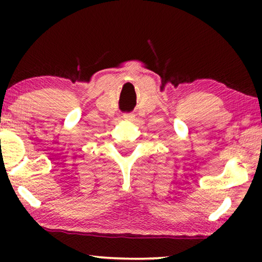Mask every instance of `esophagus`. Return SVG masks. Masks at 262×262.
I'll use <instances>...</instances> for the list:
<instances>
[{"mask_svg":"<svg viewBox=\"0 0 262 262\" xmlns=\"http://www.w3.org/2000/svg\"><path fill=\"white\" fill-rule=\"evenodd\" d=\"M123 118L125 120L132 121V120H135V114L134 113H126V114H124Z\"/></svg>","mask_w":262,"mask_h":262,"instance_id":"1","label":"esophagus"}]
</instances>
